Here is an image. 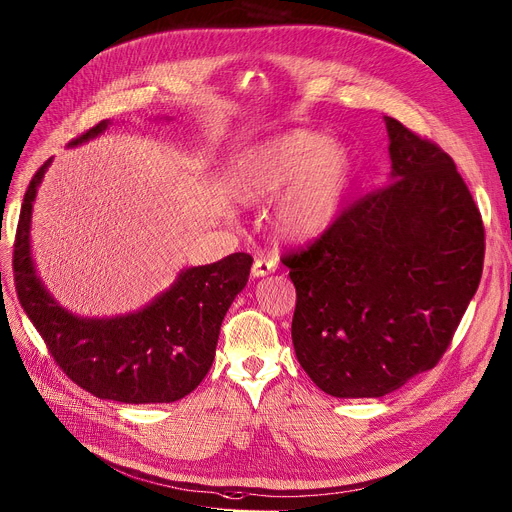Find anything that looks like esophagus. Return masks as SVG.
Here are the masks:
<instances>
[{"label":"esophagus","mask_w":512,"mask_h":512,"mask_svg":"<svg viewBox=\"0 0 512 512\" xmlns=\"http://www.w3.org/2000/svg\"><path fill=\"white\" fill-rule=\"evenodd\" d=\"M277 266H279L277 256H270V254L258 256V258L254 260V266H252V275H254V277H266V275H270V273H275Z\"/></svg>","instance_id":"obj_1"}]
</instances>
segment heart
Segmentation results:
<instances>
[{
  "mask_svg": "<svg viewBox=\"0 0 512 512\" xmlns=\"http://www.w3.org/2000/svg\"><path fill=\"white\" fill-rule=\"evenodd\" d=\"M353 179V159L328 136L293 130L268 138L239 157L229 186L239 200L279 196L275 229L293 242H310L337 221Z\"/></svg>",
  "mask_w": 512,
  "mask_h": 512,
  "instance_id": "b5f03b06",
  "label": "heart"
}]
</instances>
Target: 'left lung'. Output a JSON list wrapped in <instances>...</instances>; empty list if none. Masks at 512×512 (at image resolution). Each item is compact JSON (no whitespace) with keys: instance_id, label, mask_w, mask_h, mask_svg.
<instances>
[{"instance_id":"1","label":"left lung","mask_w":512,"mask_h":512,"mask_svg":"<svg viewBox=\"0 0 512 512\" xmlns=\"http://www.w3.org/2000/svg\"><path fill=\"white\" fill-rule=\"evenodd\" d=\"M390 184L283 258L297 291V362L324 393L384 397L432 370L484 270L482 215L455 161L384 117Z\"/></svg>"}]
</instances>
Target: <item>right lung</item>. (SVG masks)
Masks as SVG:
<instances>
[{
    "label": "right lung",
    "mask_w": 512,
    "mask_h": 512,
    "mask_svg": "<svg viewBox=\"0 0 512 512\" xmlns=\"http://www.w3.org/2000/svg\"><path fill=\"white\" fill-rule=\"evenodd\" d=\"M111 122L74 138L82 144ZM51 159L28 184L14 242V283L20 304L64 374L99 399L150 405L190 395L213 366L221 322L250 277L252 256L231 254L192 266L142 310L115 318H80L49 295L30 254V217Z\"/></svg>",
    "instance_id": "add662e5"
}]
</instances>
